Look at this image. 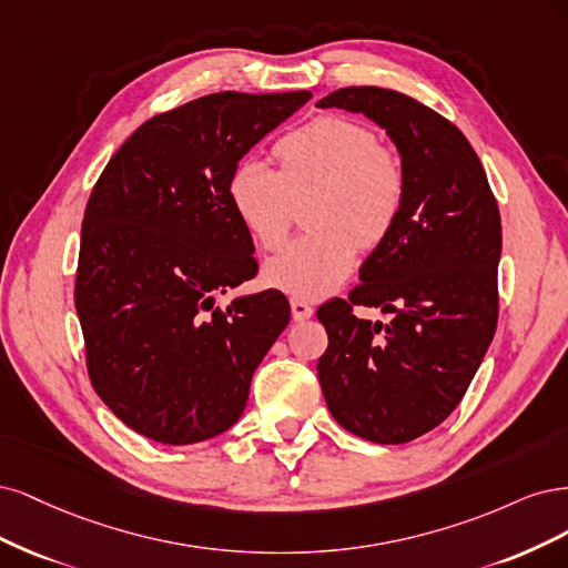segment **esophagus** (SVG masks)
Returning <instances> with one entry per match:
<instances>
[{
    "instance_id": "obj_1",
    "label": "esophagus",
    "mask_w": 568,
    "mask_h": 568,
    "mask_svg": "<svg viewBox=\"0 0 568 568\" xmlns=\"http://www.w3.org/2000/svg\"><path fill=\"white\" fill-rule=\"evenodd\" d=\"M290 308H292V318H295V321H306V318L314 316V306H311L306 300H300V297L290 300Z\"/></svg>"
}]
</instances>
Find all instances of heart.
<instances>
[{
    "label": "heart",
    "mask_w": 568,
    "mask_h": 568,
    "mask_svg": "<svg viewBox=\"0 0 568 568\" xmlns=\"http://www.w3.org/2000/svg\"><path fill=\"white\" fill-rule=\"evenodd\" d=\"M273 155L278 170L245 158L233 168L226 197L237 222L262 250L285 241L295 203L306 205L308 233L264 266L271 287L323 297L349 276L358 247H375L394 231L406 200V168L368 126L321 115L285 134Z\"/></svg>",
    "instance_id": "b5f03b06"
}]
</instances>
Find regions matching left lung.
<instances>
[{"instance_id":"1","label":"left lung","mask_w":568,"mask_h":568,"mask_svg":"<svg viewBox=\"0 0 568 568\" xmlns=\"http://www.w3.org/2000/svg\"><path fill=\"white\" fill-rule=\"evenodd\" d=\"M316 105L373 120L406 168L404 210L363 262L361 285L349 302L318 308L327 331L318 379L333 417L368 442L406 444L457 408L496 335L498 203L465 134L419 101L346 87ZM354 303L393 321L356 320Z\"/></svg>"}]
</instances>
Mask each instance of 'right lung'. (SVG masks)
I'll return each instance as SVG.
<instances>
[{
  "instance_id": "right-lung-1",
  "label": "right lung",
  "mask_w": 568,
  "mask_h": 568,
  "mask_svg": "<svg viewBox=\"0 0 568 568\" xmlns=\"http://www.w3.org/2000/svg\"><path fill=\"white\" fill-rule=\"evenodd\" d=\"M308 91H222L174 108L122 143L82 222L75 306L91 384L126 427L170 446L241 419L257 365L290 323L283 292L214 306L257 273L226 184Z\"/></svg>"
}]
</instances>
